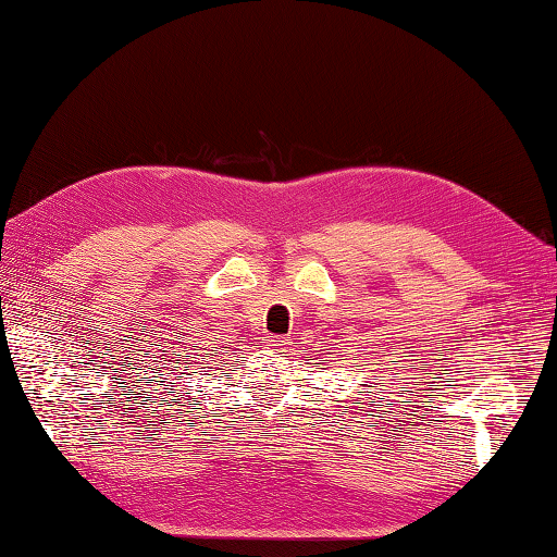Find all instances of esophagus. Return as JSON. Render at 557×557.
<instances>
[{"label": "esophagus", "mask_w": 557, "mask_h": 557, "mask_svg": "<svg viewBox=\"0 0 557 557\" xmlns=\"http://www.w3.org/2000/svg\"><path fill=\"white\" fill-rule=\"evenodd\" d=\"M288 345V339L284 337V335H273V337H269V347H273V349H284Z\"/></svg>", "instance_id": "esophagus-1"}]
</instances>
